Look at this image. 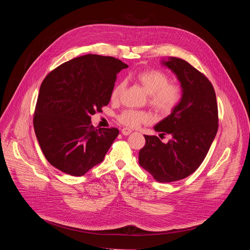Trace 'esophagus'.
<instances>
[{
  "instance_id": "esophagus-1",
  "label": "esophagus",
  "mask_w": 250,
  "mask_h": 250,
  "mask_svg": "<svg viewBox=\"0 0 250 250\" xmlns=\"http://www.w3.org/2000/svg\"><path fill=\"white\" fill-rule=\"evenodd\" d=\"M131 132V130L129 129V128H126V127H124L123 129H122V133L124 134V135H128L129 133Z\"/></svg>"
}]
</instances>
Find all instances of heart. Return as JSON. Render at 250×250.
I'll list each match as a JSON object with an SVG mask.
<instances>
[{"mask_svg":"<svg viewBox=\"0 0 250 250\" xmlns=\"http://www.w3.org/2000/svg\"><path fill=\"white\" fill-rule=\"evenodd\" d=\"M133 80L148 94V104L159 116L171 114L183 99V88L176 81H170V77L159 69H145L138 71ZM125 89V82L117 83L111 92V100L114 103L120 101ZM117 120L120 124L128 127H137L141 124L150 121V116L145 111L125 110Z\"/></svg>","mask_w":250,"mask_h":250,"instance_id":"heart-1","label":"heart"}]
</instances>
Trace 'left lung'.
Returning <instances> with one entry per match:
<instances>
[{
  "label": "left lung",
  "mask_w": 250,
  "mask_h": 250,
  "mask_svg": "<svg viewBox=\"0 0 250 250\" xmlns=\"http://www.w3.org/2000/svg\"><path fill=\"white\" fill-rule=\"evenodd\" d=\"M163 63L181 82L183 99L154 127L172 137L163 144L155 135H145L138 160L157 182L168 183L184 179L202 164L218 131L219 112L215 89L202 72L180 58Z\"/></svg>",
  "instance_id": "left-lung-1"
}]
</instances>
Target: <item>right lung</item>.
I'll use <instances>...</instances> for the list:
<instances>
[{
  "label": "right lung",
  "mask_w": 250,
  "mask_h": 250,
  "mask_svg": "<svg viewBox=\"0 0 250 250\" xmlns=\"http://www.w3.org/2000/svg\"><path fill=\"white\" fill-rule=\"evenodd\" d=\"M125 68L115 57L87 54L64 62L43 79L33 127L53 167L83 176L103 161L119 129L94 127L91 116L109 104L117 74Z\"/></svg>",
  "instance_id": "right-lung-1"
}]
</instances>
